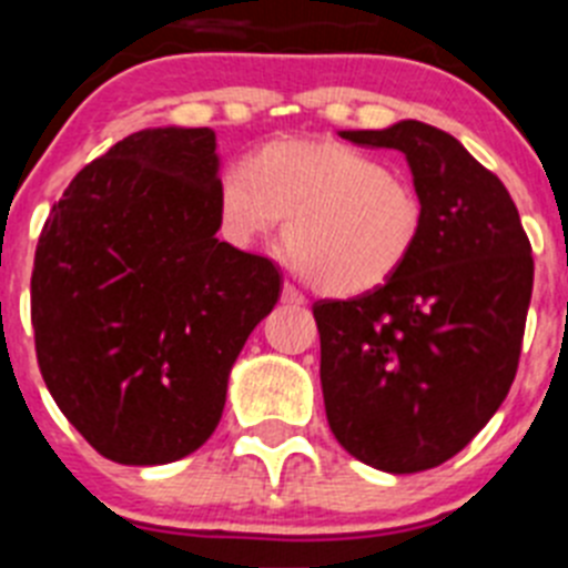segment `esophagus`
Masks as SVG:
<instances>
[{
    "label": "esophagus",
    "instance_id": "esophagus-1",
    "mask_svg": "<svg viewBox=\"0 0 568 568\" xmlns=\"http://www.w3.org/2000/svg\"><path fill=\"white\" fill-rule=\"evenodd\" d=\"M281 301H284L287 307H301V304H304V295H301L293 284H284V290H281Z\"/></svg>",
    "mask_w": 568,
    "mask_h": 568
}]
</instances>
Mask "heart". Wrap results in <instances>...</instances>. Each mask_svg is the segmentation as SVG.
Wrapping results in <instances>:
<instances>
[{
  "mask_svg": "<svg viewBox=\"0 0 568 568\" xmlns=\"http://www.w3.org/2000/svg\"><path fill=\"white\" fill-rule=\"evenodd\" d=\"M215 215L235 247H255L284 219L295 267L313 290L338 298L395 278L426 224L424 199L406 175L333 139H278L244 170H222Z\"/></svg>",
  "mask_w": 568,
  "mask_h": 568,
  "instance_id": "b5f03b06",
  "label": "heart"
}]
</instances>
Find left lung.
<instances>
[{"label":"left lung","instance_id":"8db88e82","mask_svg":"<svg viewBox=\"0 0 568 568\" xmlns=\"http://www.w3.org/2000/svg\"><path fill=\"white\" fill-rule=\"evenodd\" d=\"M341 139L400 150L426 224L384 287L313 304L329 429L375 469H433L509 395L535 278L529 235L504 182L455 135L406 119Z\"/></svg>","mask_w":568,"mask_h":568}]
</instances>
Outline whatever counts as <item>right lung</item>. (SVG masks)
<instances>
[{"label": "right lung", "mask_w": 568, "mask_h": 568, "mask_svg": "<svg viewBox=\"0 0 568 568\" xmlns=\"http://www.w3.org/2000/svg\"><path fill=\"white\" fill-rule=\"evenodd\" d=\"M215 182L213 130H139L79 170L39 235V373L115 464H170L213 435L230 366L281 295L267 255L215 239Z\"/></svg>", "instance_id": "add662e5"}]
</instances>
